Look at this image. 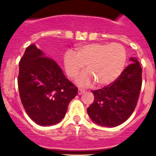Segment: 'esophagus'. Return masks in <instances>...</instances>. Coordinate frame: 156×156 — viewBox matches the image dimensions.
Returning <instances> with one entry per match:
<instances>
[{
  "instance_id": "34e87169",
  "label": "esophagus",
  "mask_w": 156,
  "mask_h": 156,
  "mask_svg": "<svg viewBox=\"0 0 156 156\" xmlns=\"http://www.w3.org/2000/svg\"><path fill=\"white\" fill-rule=\"evenodd\" d=\"M78 94H83V93L85 92V90H83V89H81V88H78Z\"/></svg>"
}]
</instances>
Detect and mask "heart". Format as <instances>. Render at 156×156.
Masks as SVG:
<instances>
[{
    "instance_id": "obj_1",
    "label": "heart",
    "mask_w": 156,
    "mask_h": 156,
    "mask_svg": "<svg viewBox=\"0 0 156 156\" xmlns=\"http://www.w3.org/2000/svg\"><path fill=\"white\" fill-rule=\"evenodd\" d=\"M126 61L124 47L116 43L81 45L76 53L69 51L64 57L65 71L71 78H75L85 65L87 72L77 80L78 85L84 87L93 81L98 86L112 83L122 73Z\"/></svg>"
}]
</instances>
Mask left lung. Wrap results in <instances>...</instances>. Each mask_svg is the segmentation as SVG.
<instances>
[{
    "label": "left lung",
    "instance_id": "left-lung-1",
    "mask_svg": "<svg viewBox=\"0 0 156 156\" xmlns=\"http://www.w3.org/2000/svg\"><path fill=\"white\" fill-rule=\"evenodd\" d=\"M130 61L132 63L114 82L91 91L94 99L87 112L95 124L115 127L126 122L135 110L142 88V70L136 58H131Z\"/></svg>",
    "mask_w": 156,
    "mask_h": 156
}]
</instances>
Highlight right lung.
I'll return each mask as SVG.
<instances>
[{
	"label": "right lung",
	"instance_id": "right-lung-1",
	"mask_svg": "<svg viewBox=\"0 0 156 156\" xmlns=\"http://www.w3.org/2000/svg\"><path fill=\"white\" fill-rule=\"evenodd\" d=\"M19 94L26 113L36 124H58L65 117L78 88L55 60L31 44L19 62Z\"/></svg>",
	"mask_w": 156,
	"mask_h": 156
}]
</instances>
